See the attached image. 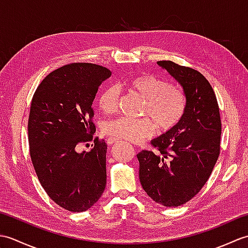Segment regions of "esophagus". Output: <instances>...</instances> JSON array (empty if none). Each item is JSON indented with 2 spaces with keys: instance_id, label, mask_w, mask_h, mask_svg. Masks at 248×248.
Returning <instances> with one entry per match:
<instances>
[{
  "instance_id": "1",
  "label": "esophagus",
  "mask_w": 248,
  "mask_h": 248,
  "mask_svg": "<svg viewBox=\"0 0 248 248\" xmlns=\"http://www.w3.org/2000/svg\"><path fill=\"white\" fill-rule=\"evenodd\" d=\"M117 140H116V139H113V138H109V139H108V141H107V143H108V145H113V144H116V143H117Z\"/></svg>"
}]
</instances>
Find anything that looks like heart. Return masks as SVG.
<instances>
[{
  "label": "heart",
  "mask_w": 248,
  "mask_h": 248,
  "mask_svg": "<svg viewBox=\"0 0 248 248\" xmlns=\"http://www.w3.org/2000/svg\"><path fill=\"white\" fill-rule=\"evenodd\" d=\"M125 86L131 93L144 100L140 115L146 118L130 120L119 117L105 121L102 127L105 134L116 140L140 143L154 135L155 127L160 133H167L180 124L187 107L186 96L180 87L170 85L166 80L149 73L130 78ZM98 104L104 114H114L119 104L118 88L113 85L105 87Z\"/></svg>",
  "instance_id": "1"
}]
</instances>
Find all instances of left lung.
<instances>
[{"label": "left lung", "mask_w": 248, "mask_h": 248, "mask_svg": "<svg viewBox=\"0 0 248 248\" xmlns=\"http://www.w3.org/2000/svg\"><path fill=\"white\" fill-rule=\"evenodd\" d=\"M183 87L187 100L180 124L151 140L157 152L138 155L140 180L155 202L179 207L191 200L208 181L220 150L219 108L209 81L199 71L171 61H160Z\"/></svg>", "instance_id": "obj_1"}]
</instances>
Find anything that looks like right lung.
Returning a JSON list of instances; mask_svg holds the SVG:
<instances>
[{
	"mask_svg": "<svg viewBox=\"0 0 248 248\" xmlns=\"http://www.w3.org/2000/svg\"><path fill=\"white\" fill-rule=\"evenodd\" d=\"M110 75L102 66L73 62L49 73L31 99L28 124L31 163L46 193L68 211L92 208L107 184L104 140L94 139L91 152L78 153L77 148L93 139L92 105Z\"/></svg>",
	"mask_w": 248,
	"mask_h": 248,
	"instance_id": "1",
	"label": "right lung"
}]
</instances>
